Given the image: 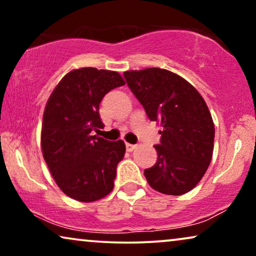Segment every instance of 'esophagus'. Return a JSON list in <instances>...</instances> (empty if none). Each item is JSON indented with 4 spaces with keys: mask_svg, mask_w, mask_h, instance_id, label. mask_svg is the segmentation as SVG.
Instances as JSON below:
<instances>
[{
    "mask_svg": "<svg viewBox=\"0 0 256 256\" xmlns=\"http://www.w3.org/2000/svg\"><path fill=\"white\" fill-rule=\"evenodd\" d=\"M135 148H136V146L130 144V143H127V144H126V149H127V152H132Z\"/></svg>",
    "mask_w": 256,
    "mask_h": 256,
    "instance_id": "obj_1",
    "label": "esophagus"
}]
</instances>
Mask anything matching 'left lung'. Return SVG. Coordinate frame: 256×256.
<instances>
[{
  "label": "left lung",
  "instance_id": "obj_1",
  "mask_svg": "<svg viewBox=\"0 0 256 256\" xmlns=\"http://www.w3.org/2000/svg\"><path fill=\"white\" fill-rule=\"evenodd\" d=\"M152 121L162 126L157 162L144 170L154 190L180 196L197 185L211 163L214 124L197 90L176 73L152 68L124 73Z\"/></svg>",
  "mask_w": 256,
  "mask_h": 256
}]
</instances>
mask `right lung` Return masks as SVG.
Segmentation results:
<instances>
[{
  "mask_svg": "<svg viewBox=\"0 0 256 256\" xmlns=\"http://www.w3.org/2000/svg\"><path fill=\"white\" fill-rule=\"evenodd\" d=\"M122 85L124 80L115 71L72 70L56 86L45 106L43 157L59 188L78 202L99 200L114 188L124 142L107 141L94 132L104 128L99 104L104 94Z\"/></svg>",
  "mask_w": 256,
  "mask_h": 256,
  "instance_id": "1",
  "label": "right lung"
}]
</instances>
